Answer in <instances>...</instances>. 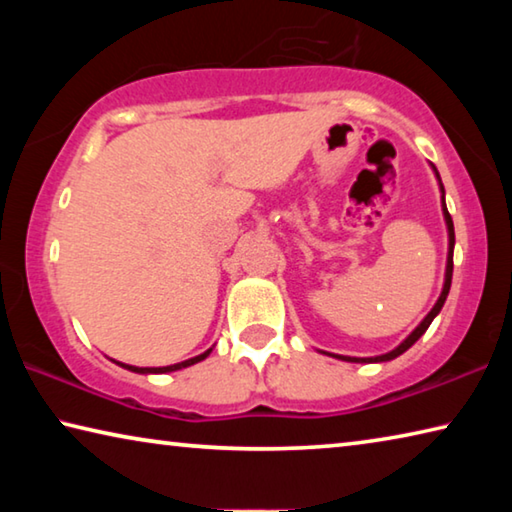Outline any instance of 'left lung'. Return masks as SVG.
<instances>
[{
	"label": "left lung",
	"instance_id": "obj_1",
	"mask_svg": "<svg viewBox=\"0 0 512 512\" xmlns=\"http://www.w3.org/2000/svg\"><path fill=\"white\" fill-rule=\"evenodd\" d=\"M433 167V164H431ZM433 171H436V167H433ZM436 178H438V185H440V201H443V216H445V223H447V237H449V248H447V268H445V284H443V291H440V298L436 300V305H433V309L429 311L427 316L422 318V323L413 329V332L406 336V339L397 345L395 350H391V352H386V354H379V357H366V359H359V357H343V354H329V357H336V359H341V361H352V363H381V361H391V359H395V357H400V354H404L406 350L411 348V345L420 339V336L427 332L429 329V325H431V320L436 318L438 314H440V309H443V305H445V300H447V293H449V287H452V273H454V221H452V216H449V212H447V205H445V187H443V183H440V176H438V171H436Z\"/></svg>",
	"mask_w": 512,
	"mask_h": 512
}]
</instances>
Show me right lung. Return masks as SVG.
I'll return each mask as SVG.
<instances>
[{
  "mask_svg": "<svg viewBox=\"0 0 512 512\" xmlns=\"http://www.w3.org/2000/svg\"><path fill=\"white\" fill-rule=\"evenodd\" d=\"M210 352H212V348H210V350H205L203 354H198V357H192V359L180 361V363H173V366H162V368H137V366H128V363H119V361H115V363H117V366H121V368L131 370V372H140V375H162V372H173V370H180V368L194 366V363L203 361Z\"/></svg>",
  "mask_w": 512,
  "mask_h": 512,
  "instance_id": "1",
  "label": "right lung"
}]
</instances>
